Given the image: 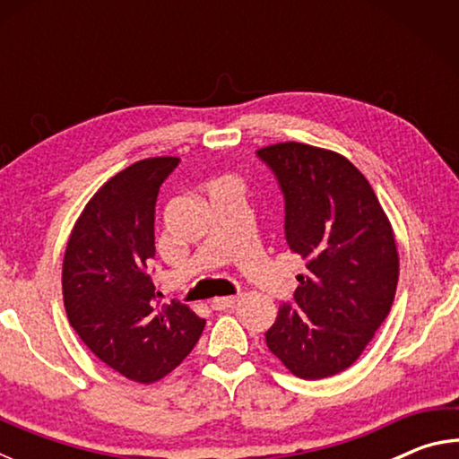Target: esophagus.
I'll use <instances>...</instances> for the list:
<instances>
[{"instance_id":"esophagus-1","label":"esophagus","mask_w":459,"mask_h":459,"mask_svg":"<svg viewBox=\"0 0 459 459\" xmlns=\"http://www.w3.org/2000/svg\"><path fill=\"white\" fill-rule=\"evenodd\" d=\"M237 304V298H214L212 301H211V307L212 309H216V312H224V309H230L232 306Z\"/></svg>"}]
</instances>
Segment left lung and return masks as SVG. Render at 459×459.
I'll list each match as a JSON object with an SVG mask.
<instances>
[{
    "mask_svg": "<svg viewBox=\"0 0 459 459\" xmlns=\"http://www.w3.org/2000/svg\"><path fill=\"white\" fill-rule=\"evenodd\" d=\"M285 198V238L306 261L291 304L265 333L295 377L352 367L391 312L399 253L375 190L344 155L307 143L261 147Z\"/></svg>",
    "mask_w": 459,
    "mask_h": 459,
    "instance_id": "obj_1",
    "label": "left lung"
}]
</instances>
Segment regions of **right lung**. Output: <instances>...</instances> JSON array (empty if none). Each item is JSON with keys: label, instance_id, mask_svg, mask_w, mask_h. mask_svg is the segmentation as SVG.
I'll list each match as a JSON object with an SVG mask.
<instances>
[{"label": "right lung", "instance_id": "add662e5", "mask_svg": "<svg viewBox=\"0 0 459 459\" xmlns=\"http://www.w3.org/2000/svg\"><path fill=\"white\" fill-rule=\"evenodd\" d=\"M178 161H135L100 186L74 222L62 263L74 332L107 367L143 385L169 375L206 324L180 301L160 304L147 271L155 257V200Z\"/></svg>", "mask_w": 459, "mask_h": 459}]
</instances>
